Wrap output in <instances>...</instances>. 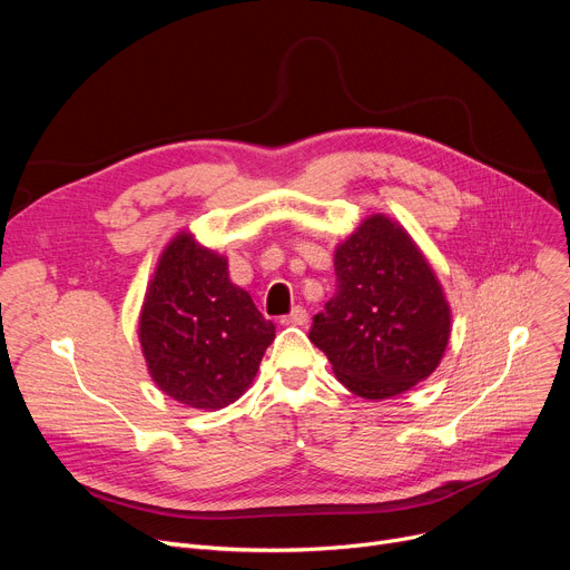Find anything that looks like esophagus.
I'll use <instances>...</instances> for the list:
<instances>
[{
    "instance_id": "obj_1",
    "label": "esophagus",
    "mask_w": 570,
    "mask_h": 570,
    "mask_svg": "<svg viewBox=\"0 0 570 570\" xmlns=\"http://www.w3.org/2000/svg\"><path fill=\"white\" fill-rule=\"evenodd\" d=\"M309 321V314L305 307H293L288 316H282V325H307Z\"/></svg>"
}]
</instances>
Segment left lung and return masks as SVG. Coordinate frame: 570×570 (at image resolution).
I'll list each match as a JSON object with an SVG mask.
<instances>
[{
  "label": "left lung",
  "mask_w": 570,
  "mask_h": 570,
  "mask_svg": "<svg viewBox=\"0 0 570 570\" xmlns=\"http://www.w3.org/2000/svg\"><path fill=\"white\" fill-rule=\"evenodd\" d=\"M337 293L309 340L357 397L391 400L425 381L451 340V305L425 254L395 219H363L335 249Z\"/></svg>",
  "instance_id": "left-lung-1"
}]
</instances>
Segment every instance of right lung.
Masks as SVG:
<instances>
[{"label":"right lung","instance_id":"right-lung-1","mask_svg":"<svg viewBox=\"0 0 570 570\" xmlns=\"http://www.w3.org/2000/svg\"><path fill=\"white\" fill-rule=\"evenodd\" d=\"M147 372L175 402L217 411L245 395L275 323L230 282L228 258L179 230L159 256L140 307Z\"/></svg>","mask_w":570,"mask_h":570}]
</instances>
